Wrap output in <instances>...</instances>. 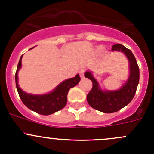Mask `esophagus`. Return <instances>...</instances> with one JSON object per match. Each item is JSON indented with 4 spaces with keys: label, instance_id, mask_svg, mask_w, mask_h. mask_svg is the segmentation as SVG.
Instances as JSON below:
<instances>
[{
    "label": "esophagus",
    "instance_id": "34e87169",
    "mask_svg": "<svg viewBox=\"0 0 154 154\" xmlns=\"http://www.w3.org/2000/svg\"><path fill=\"white\" fill-rule=\"evenodd\" d=\"M84 72L85 71L83 69H81L80 71H79V74H80V77H81V78H84Z\"/></svg>",
    "mask_w": 154,
    "mask_h": 154
}]
</instances>
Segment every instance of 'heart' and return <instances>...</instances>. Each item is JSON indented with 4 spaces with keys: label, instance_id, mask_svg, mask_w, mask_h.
Returning a JSON list of instances; mask_svg holds the SVG:
<instances>
[{
    "label": "heart",
    "instance_id": "b5f03b06",
    "mask_svg": "<svg viewBox=\"0 0 154 154\" xmlns=\"http://www.w3.org/2000/svg\"><path fill=\"white\" fill-rule=\"evenodd\" d=\"M103 51V47H102V46H99L98 48H97V52H101V51Z\"/></svg>",
    "mask_w": 154,
    "mask_h": 154
}]
</instances>
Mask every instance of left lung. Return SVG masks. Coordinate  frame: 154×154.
<instances>
[{
  "label": "left lung",
  "instance_id": "obj_1",
  "mask_svg": "<svg viewBox=\"0 0 154 154\" xmlns=\"http://www.w3.org/2000/svg\"><path fill=\"white\" fill-rule=\"evenodd\" d=\"M113 51L122 52L129 63V77L120 88L116 90L102 89L92 71H86L85 77L92 82V88L87 94V101L94 109L103 113H112L122 109L133 100L139 82V68L131 51L122 44L112 46Z\"/></svg>",
  "mask_w": 154,
  "mask_h": 154
}]
</instances>
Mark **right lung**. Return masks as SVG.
<instances>
[{"label": "right lung", "instance_id": "right-lung-1", "mask_svg": "<svg viewBox=\"0 0 154 154\" xmlns=\"http://www.w3.org/2000/svg\"><path fill=\"white\" fill-rule=\"evenodd\" d=\"M30 48V49H32ZM23 55L20 58L15 73V83L18 94L23 103L27 108L38 114L48 116L62 109L67 103V95L70 88L77 86L80 80L79 74L73 78H69L60 83L54 90L43 94H33L23 91L18 81V74L21 68V60Z\"/></svg>", "mask_w": 154, "mask_h": 154}]
</instances>
